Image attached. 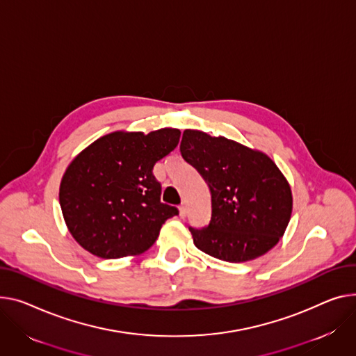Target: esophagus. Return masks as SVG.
Wrapping results in <instances>:
<instances>
[{"label": "esophagus", "mask_w": 356, "mask_h": 356, "mask_svg": "<svg viewBox=\"0 0 356 356\" xmlns=\"http://www.w3.org/2000/svg\"><path fill=\"white\" fill-rule=\"evenodd\" d=\"M186 215H187V210H186V206H184V204H181V206L179 207V216H180L181 219H184V218H186Z\"/></svg>", "instance_id": "obj_1"}]
</instances>
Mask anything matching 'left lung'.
Masks as SVG:
<instances>
[{
  "instance_id": "left-lung-1",
  "label": "left lung",
  "mask_w": 356,
  "mask_h": 356,
  "mask_svg": "<svg viewBox=\"0 0 356 356\" xmlns=\"http://www.w3.org/2000/svg\"><path fill=\"white\" fill-rule=\"evenodd\" d=\"M180 153L204 179L211 197L209 225L191 227L197 249L241 264L277 245L293 197L288 179L266 153L191 129L183 131Z\"/></svg>"
}]
</instances>
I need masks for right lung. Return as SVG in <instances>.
<instances>
[{
  "mask_svg": "<svg viewBox=\"0 0 356 356\" xmlns=\"http://www.w3.org/2000/svg\"><path fill=\"white\" fill-rule=\"evenodd\" d=\"M180 130H117L70 161L60 183L68 232L91 254L118 259L145 253L177 209L160 202L154 164L173 152Z\"/></svg>",
  "mask_w": 356,
  "mask_h": 356,
  "instance_id": "1",
  "label": "right lung"
}]
</instances>
